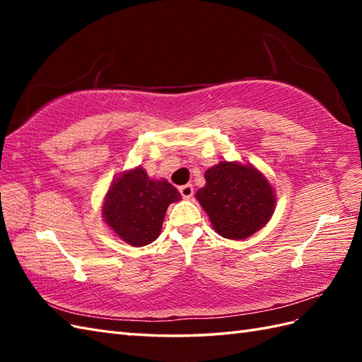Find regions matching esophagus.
I'll list each match as a JSON object with an SVG mask.
<instances>
[{"label":"esophagus","mask_w":362,"mask_h":362,"mask_svg":"<svg viewBox=\"0 0 362 362\" xmlns=\"http://www.w3.org/2000/svg\"><path fill=\"white\" fill-rule=\"evenodd\" d=\"M179 191H180V194H182L183 199H191V197H193V194H194L193 185H183V187L179 188Z\"/></svg>","instance_id":"1"}]
</instances>
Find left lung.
Segmentation results:
<instances>
[{"instance_id": "1", "label": "left lung", "mask_w": 362, "mask_h": 362, "mask_svg": "<svg viewBox=\"0 0 362 362\" xmlns=\"http://www.w3.org/2000/svg\"><path fill=\"white\" fill-rule=\"evenodd\" d=\"M264 174L247 163L219 161L205 171L196 199L218 235L245 240L263 228L275 211L276 196Z\"/></svg>"}]
</instances>
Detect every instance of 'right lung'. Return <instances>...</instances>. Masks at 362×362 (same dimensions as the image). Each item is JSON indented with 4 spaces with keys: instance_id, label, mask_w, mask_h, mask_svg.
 Wrapping results in <instances>:
<instances>
[{
    "instance_id": "1",
    "label": "right lung",
    "mask_w": 362,
    "mask_h": 362,
    "mask_svg": "<svg viewBox=\"0 0 362 362\" xmlns=\"http://www.w3.org/2000/svg\"><path fill=\"white\" fill-rule=\"evenodd\" d=\"M182 199L166 179H151L141 166L118 174L103 202V221L115 236L134 247L156 241L168 206Z\"/></svg>"
}]
</instances>
